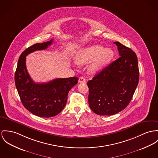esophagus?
<instances>
[{"instance_id": "esophagus-1", "label": "esophagus", "mask_w": 158, "mask_h": 158, "mask_svg": "<svg viewBox=\"0 0 158 158\" xmlns=\"http://www.w3.org/2000/svg\"><path fill=\"white\" fill-rule=\"evenodd\" d=\"M79 83H82V82H86V79L83 77V76H81L79 78V81H78Z\"/></svg>"}]
</instances>
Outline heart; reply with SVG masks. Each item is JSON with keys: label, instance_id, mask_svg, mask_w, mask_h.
Segmentation results:
<instances>
[{"label": "heart", "instance_id": "obj_1", "mask_svg": "<svg viewBox=\"0 0 158 158\" xmlns=\"http://www.w3.org/2000/svg\"><path fill=\"white\" fill-rule=\"evenodd\" d=\"M114 56L112 49L96 45L81 49L76 55L74 61L79 65H84L90 62L88 71L91 74H95L102 70Z\"/></svg>", "mask_w": 158, "mask_h": 158}]
</instances>
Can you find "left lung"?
Masks as SVG:
<instances>
[{"instance_id": "1", "label": "left lung", "mask_w": 158, "mask_h": 158, "mask_svg": "<svg viewBox=\"0 0 158 158\" xmlns=\"http://www.w3.org/2000/svg\"><path fill=\"white\" fill-rule=\"evenodd\" d=\"M114 43L118 48L120 57L87 82L89 106L99 115H112L125 109L138 84L136 55L120 43Z\"/></svg>"}]
</instances>
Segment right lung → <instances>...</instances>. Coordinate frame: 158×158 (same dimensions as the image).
I'll list each match as a JSON object with an SVG mask.
<instances>
[{"mask_svg": "<svg viewBox=\"0 0 158 158\" xmlns=\"http://www.w3.org/2000/svg\"><path fill=\"white\" fill-rule=\"evenodd\" d=\"M53 40L36 43L21 54L15 73V84L24 108L34 115L49 118L60 113L64 108L69 91L77 84L78 78H58L47 83L38 84L31 78L26 67V56L36 50L47 49Z\"/></svg>", "mask_w": 158, "mask_h": 158, "instance_id": "obj_1", "label": "right lung"}]
</instances>
